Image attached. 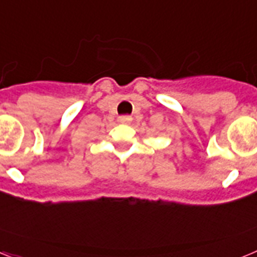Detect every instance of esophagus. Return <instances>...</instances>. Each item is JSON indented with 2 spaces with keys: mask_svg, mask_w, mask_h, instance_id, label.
<instances>
[{
  "mask_svg": "<svg viewBox=\"0 0 257 257\" xmlns=\"http://www.w3.org/2000/svg\"><path fill=\"white\" fill-rule=\"evenodd\" d=\"M131 119H133V118H131L130 115H121V117L118 118V121L121 122V123H130Z\"/></svg>",
  "mask_w": 257,
  "mask_h": 257,
  "instance_id": "obj_1",
  "label": "esophagus"
}]
</instances>
